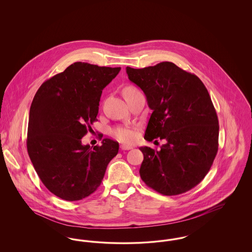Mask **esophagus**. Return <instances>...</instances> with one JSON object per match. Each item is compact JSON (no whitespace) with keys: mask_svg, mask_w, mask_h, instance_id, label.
<instances>
[{"mask_svg":"<svg viewBox=\"0 0 252 252\" xmlns=\"http://www.w3.org/2000/svg\"><path fill=\"white\" fill-rule=\"evenodd\" d=\"M121 149H122V150H130V149H132V146L123 144V145H121Z\"/></svg>","mask_w":252,"mask_h":252,"instance_id":"34e87169","label":"esophagus"}]
</instances>
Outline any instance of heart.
<instances>
[{
    "instance_id": "1",
    "label": "heart",
    "mask_w": 252,
    "mask_h": 252,
    "mask_svg": "<svg viewBox=\"0 0 252 252\" xmlns=\"http://www.w3.org/2000/svg\"><path fill=\"white\" fill-rule=\"evenodd\" d=\"M129 90H134V88H126L125 91H129ZM112 134L118 141H120L122 143H132L136 138L135 132L133 131L131 128L126 126H121L113 129Z\"/></svg>"
}]
</instances>
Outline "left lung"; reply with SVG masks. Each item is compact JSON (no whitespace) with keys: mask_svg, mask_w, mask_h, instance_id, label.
I'll use <instances>...</instances> for the list:
<instances>
[{"mask_svg":"<svg viewBox=\"0 0 252 252\" xmlns=\"http://www.w3.org/2000/svg\"><path fill=\"white\" fill-rule=\"evenodd\" d=\"M126 73L152 109L144 139L166 142L159 151L140 147L141 179L164 195L191 190L208 174L218 150V118L206 87L195 74L168 61L126 67Z\"/></svg>","mask_w":252,"mask_h":252,"instance_id":"left-lung-1","label":"left lung"}]
</instances>
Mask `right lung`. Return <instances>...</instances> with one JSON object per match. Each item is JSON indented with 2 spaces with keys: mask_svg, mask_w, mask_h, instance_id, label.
I'll return each mask as SVG.
<instances>
[{
  "mask_svg": "<svg viewBox=\"0 0 252 252\" xmlns=\"http://www.w3.org/2000/svg\"><path fill=\"white\" fill-rule=\"evenodd\" d=\"M120 67L74 62L39 87L32 101L27 151L37 176L49 191L68 201L95 192L119 144L83 145L81 139L97 121L103 89Z\"/></svg>",
  "mask_w": 252,
  "mask_h": 252,
  "instance_id": "obj_1",
  "label": "right lung"
}]
</instances>
